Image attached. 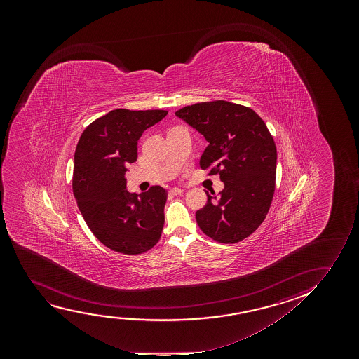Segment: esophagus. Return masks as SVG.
I'll list each match as a JSON object with an SVG mask.
<instances>
[{
    "label": "esophagus",
    "instance_id": "1",
    "mask_svg": "<svg viewBox=\"0 0 359 359\" xmlns=\"http://www.w3.org/2000/svg\"><path fill=\"white\" fill-rule=\"evenodd\" d=\"M182 192H184V189H182V187H172L169 190L170 195H180Z\"/></svg>",
    "mask_w": 359,
    "mask_h": 359
}]
</instances>
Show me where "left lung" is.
Instances as JSON below:
<instances>
[{
	"instance_id": "obj_1",
	"label": "left lung",
	"mask_w": 359,
	"mask_h": 359,
	"mask_svg": "<svg viewBox=\"0 0 359 359\" xmlns=\"http://www.w3.org/2000/svg\"><path fill=\"white\" fill-rule=\"evenodd\" d=\"M175 115L206 138L200 167L224 182L217 196L206 192L197 224L218 243L245 239L265 219L275 194L277 149L269 128L252 109L226 100L187 105Z\"/></svg>"
}]
</instances>
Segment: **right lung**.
Returning a JSON list of instances; mask_svg holds the SVG:
<instances>
[{
	"instance_id": "1",
	"label": "right lung",
	"mask_w": 359,
	"mask_h": 359,
	"mask_svg": "<svg viewBox=\"0 0 359 359\" xmlns=\"http://www.w3.org/2000/svg\"><path fill=\"white\" fill-rule=\"evenodd\" d=\"M167 110L115 109L89 123L74 152L72 189L79 211L102 244L126 255L152 249L162 236L168 194L152 187L141 195L126 190L128 163L137 159L143 131Z\"/></svg>"
}]
</instances>
